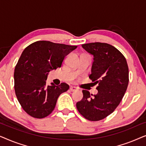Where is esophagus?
I'll return each instance as SVG.
<instances>
[{
  "mask_svg": "<svg viewBox=\"0 0 146 146\" xmlns=\"http://www.w3.org/2000/svg\"><path fill=\"white\" fill-rule=\"evenodd\" d=\"M77 90L75 86H71L70 88V90L71 92H74Z\"/></svg>",
  "mask_w": 146,
  "mask_h": 146,
  "instance_id": "esophagus-1",
  "label": "esophagus"
}]
</instances>
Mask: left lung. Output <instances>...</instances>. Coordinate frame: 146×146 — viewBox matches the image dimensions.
Instances as JSON below:
<instances>
[{
  "mask_svg": "<svg viewBox=\"0 0 146 146\" xmlns=\"http://www.w3.org/2000/svg\"><path fill=\"white\" fill-rule=\"evenodd\" d=\"M82 46L94 56L89 78L97 84L98 94L84 90L76 108L86 119L99 121L111 114L122 100L129 82L128 66L122 54L109 44L92 42Z\"/></svg>",
  "mask_w": 146,
  "mask_h": 146,
  "instance_id": "obj_1",
  "label": "left lung"
}]
</instances>
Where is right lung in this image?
I'll return each mask as SVG.
<instances>
[{
	"mask_svg": "<svg viewBox=\"0 0 146 146\" xmlns=\"http://www.w3.org/2000/svg\"><path fill=\"white\" fill-rule=\"evenodd\" d=\"M76 46L37 41L26 48L16 65L15 90L18 100L28 114L43 118L50 114L62 93L69 89L66 83L46 85L48 72L60 68L66 56Z\"/></svg>",
	"mask_w": 146,
	"mask_h": 146,
	"instance_id": "1",
	"label": "right lung"
}]
</instances>
